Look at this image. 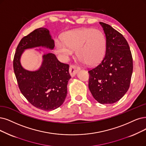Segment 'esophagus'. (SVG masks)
Listing matches in <instances>:
<instances>
[{
	"label": "esophagus",
	"mask_w": 146,
	"mask_h": 146,
	"mask_svg": "<svg viewBox=\"0 0 146 146\" xmlns=\"http://www.w3.org/2000/svg\"><path fill=\"white\" fill-rule=\"evenodd\" d=\"M80 67H77L76 66H75V65L74 64H72V65H70V68H69V73L70 74V75L72 77H73L75 74H76V73L79 71V70H80Z\"/></svg>",
	"instance_id": "esophagus-1"
}]
</instances>
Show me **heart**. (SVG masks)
Returning a JSON list of instances; mask_svg holds the SVG:
<instances>
[{
	"mask_svg": "<svg viewBox=\"0 0 146 146\" xmlns=\"http://www.w3.org/2000/svg\"><path fill=\"white\" fill-rule=\"evenodd\" d=\"M56 49L65 59L76 50L79 59L87 65H93L99 62L105 55L106 39L101 31L94 29L72 31L65 35L64 42H56Z\"/></svg>",
	"mask_w": 146,
	"mask_h": 146,
	"instance_id": "b5f03b06",
	"label": "heart"
}]
</instances>
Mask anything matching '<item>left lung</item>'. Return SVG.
<instances>
[{"mask_svg": "<svg viewBox=\"0 0 146 146\" xmlns=\"http://www.w3.org/2000/svg\"><path fill=\"white\" fill-rule=\"evenodd\" d=\"M100 24L106 36V51L101 62L88 71V87L99 103L111 104L119 100L129 88L133 59L123 35L109 25Z\"/></svg>", "mask_w": 146, "mask_h": 146, "instance_id": "left-lung-1", "label": "left lung"}]
</instances>
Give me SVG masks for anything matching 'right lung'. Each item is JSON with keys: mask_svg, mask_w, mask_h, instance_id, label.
<instances>
[{"mask_svg": "<svg viewBox=\"0 0 146 146\" xmlns=\"http://www.w3.org/2000/svg\"><path fill=\"white\" fill-rule=\"evenodd\" d=\"M40 46L50 49L55 47L46 28L36 29L20 40L14 57V71L21 93L29 103L38 109L52 111L60 106L66 98L67 84L71 78L69 65L59 62L53 53H48L42 56L38 70L23 68L20 60L24 50Z\"/></svg>", "mask_w": 146, "mask_h": 146, "instance_id": "1", "label": "right lung"}]
</instances>
